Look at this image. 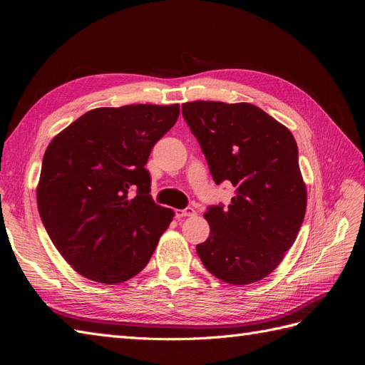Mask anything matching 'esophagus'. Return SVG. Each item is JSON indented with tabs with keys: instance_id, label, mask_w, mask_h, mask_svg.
<instances>
[{
	"instance_id": "esophagus-1",
	"label": "esophagus",
	"mask_w": 365,
	"mask_h": 365,
	"mask_svg": "<svg viewBox=\"0 0 365 365\" xmlns=\"http://www.w3.org/2000/svg\"><path fill=\"white\" fill-rule=\"evenodd\" d=\"M196 216V210L192 207H187L182 210H176V217L181 219V217H192Z\"/></svg>"
}]
</instances>
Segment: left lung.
Wrapping results in <instances>:
<instances>
[{
  "mask_svg": "<svg viewBox=\"0 0 365 365\" xmlns=\"http://www.w3.org/2000/svg\"><path fill=\"white\" fill-rule=\"evenodd\" d=\"M182 117L216 184L236 187L228 207L204 213L210 236L196 247L207 271L250 284L283 260L303 224L307 192L291 130L251 103L189 102Z\"/></svg>",
  "mask_w": 365,
  "mask_h": 365,
  "instance_id": "1",
  "label": "left lung"
}]
</instances>
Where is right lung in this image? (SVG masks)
I'll use <instances>...</instances> for the list:
<instances>
[{"instance_id": "obj_1", "label": "right lung", "mask_w": 365, "mask_h": 365, "mask_svg": "<svg viewBox=\"0 0 365 365\" xmlns=\"http://www.w3.org/2000/svg\"><path fill=\"white\" fill-rule=\"evenodd\" d=\"M178 115V103L96 108L50 141L36 189L39 216L83 277L121 283L150 260L175 213L152 201L145 165ZM132 188L138 195L129 198Z\"/></svg>"}]
</instances>
